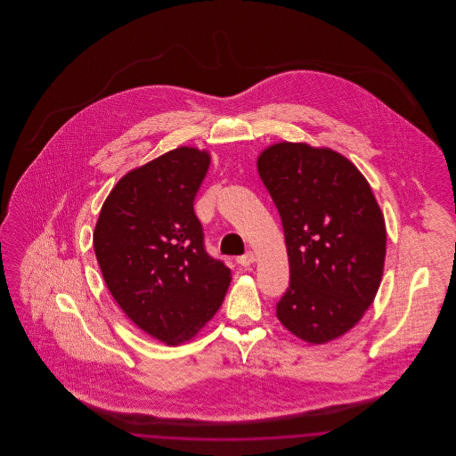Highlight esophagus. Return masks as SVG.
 <instances>
[{
  "label": "esophagus",
  "instance_id": "esophagus-1",
  "mask_svg": "<svg viewBox=\"0 0 456 456\" xmlns=\"http://www.w3.org/2000/svg\"><path fill=\"white\" fill-rule=\"evenodd\" d=\"M256 261V255L253 253V251H248L246 255H242V256H239L238 263L240 266H249V265H253Z\"/></svg>",
  "mask_w": 456,
  "mask_h": 456
}]
</instances>
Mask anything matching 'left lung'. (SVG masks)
<instances>
[{"label": "left lung", "mask_w": 456, "mask_h": 456, "mask_svg": "<svg viewBox=\"0 0 456 456\" xmlns=\"http://www.w3.org/2000/svg\"><path fill=\"white\" fill-rule=\"evenodd\" d=\"M282 218L290 283L277 318L311 346L361 322L383 279L387 225L368 179L328 147L277 142L256 160Z\"/></svg>", "instance_id": "8db88e82"}]
</instances>
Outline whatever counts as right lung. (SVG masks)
<instances>
[{
	"instance_id": "obj_1",
	"label": "right lung",
	"mask_w": 456,
	"mask_h": 456,
	"mask_svg": "<svg viewBox=\"0 0 456 456\" xmlns=\"http://www.w3.org/2000/svg\"><path fill=\"white\" fill-rule=\"evenodd\" d=\"M210 152L177 147L125 174L94 229L110 296L142 331L177 347L214 318L231 270L207 255L193 210Z\"/></svg>"
}]
</instances>
